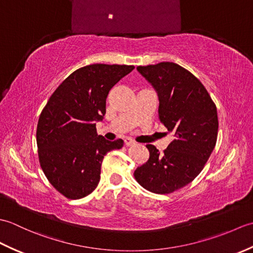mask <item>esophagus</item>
<instances>
[{
  "mask_svg": "<svg viewBox=\"0 0 253 253\" xmlns=\"http://www.w3.org/2000/svg\"><path fill=\"white\" fill-rule=\"evenodd\" d=\"M125 144L127 147H130V146H135L136 144V142L132 140V139H130V138H126L125 139Z\"/></svg>",
  "mask_w": 253,
  "mask_h": 253,
  "instance_id": "esophagus-1",
  "label": "esophagus"
}]
</instances>
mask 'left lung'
Here are the masks:
<instances>
[{
	"instance_id": "8db88e82",
	"label": "left lung",
	"mask_w": 253,
	"mask_h": 253,
	"mask_svg": "<svg viewBox=\"0 0 253 253\" xmlns=\"http://www.w3.org/2000/svg\"><path fill=\"white\" fill-rule=\"evenodd\" d=\"M159 96V120L174 139L162 154L147 144L150 158L135 170L144 189L170 193L189 184L203 169L215 147L216 106L196 76L171 62L138 66Z\"/></svg>"
}]
</instances>
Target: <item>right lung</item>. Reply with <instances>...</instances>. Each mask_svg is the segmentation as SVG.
<instances>
[{
	"instance_id": "add662e5",
	"label": "right lung",
	"mask_w": 253,
	"mask_h": 253,
	"mask_svg": "<svg viewBox=\"0 0 253 253\" xmlns=\"http://www.w3.org/2000/svg\"><path fill=\"white\" fill-rule=\"evenodd\" d=\"M132 65L92 64L77 69L58 85L42 110L37 126L41 169L50 184L68 199L90 195L100 181L104 155L124 144L96 133L106 98Z\"/></svg>"
}]
</instances>
